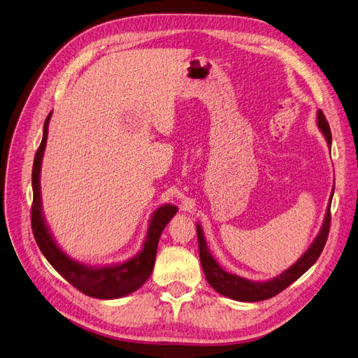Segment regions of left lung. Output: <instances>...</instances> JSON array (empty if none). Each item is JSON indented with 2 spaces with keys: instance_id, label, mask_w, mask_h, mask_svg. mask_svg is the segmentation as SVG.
<instances>
[{
  "instance_id": "1",
  "label": "left lung",
  "mask_w": 358,
  "mask_h": 358,
  "mask_svg": "<svg viewBox=\"0 0 358 358\" xmlns=\"http://www.w3.org/2000/svg\"><path fill=\"white\" fill-rule=\"evenodd\" d=\"M317 124L330 147L331 144L330 126L321 110H318L317 113ZM333 192L334 189L331 190L324 222H322V226L313 244H310V247L303 252L301 259H299L294 264H292L290 268L285 269L282 273L275 276V278L269 281H251L247 278H242V276H238L235 273L226 272L210 252L208 245H206V241L203 238L202 227L199 226V223L196 224V232H198V241H199V257H201V264H202L206 281L210 282V285L217 293H220L229 299H234V301H239V302H260L281 293L284 288H287L296 280L301 278V276L310 266H313V264L318 260L322 248H324L327 236H329V230H330V205H331Z\"/></svg>"
}]
</instances>
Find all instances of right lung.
Listing matches in <instances>:
<instances>
[{
	"label": "right lung",
	"instance_id": "obj_1",
	"mask_svg": "<svg viewBox=\"0 0 358 358\" xmlns=\"http://www.w3.org/2000/svg\"><path fill=\"white\" fill-rule=\"evenodd\" d=\"M50 117L52 113L44 122L43 140L36 153L32 166L34 202L31 210V224L34 238H36L43 256L48 259L52 266L83 294L96 299H119L128 296L138 290L148 280V276L152 275L160 234L171 222V218L177 214L178 208L172 203L159 206L153 213L152 218H150L147 236L144 239L141 251L123 263L106 264V266H87V264L78 263L70 256H66V252L59 248L50 234L48 223L44 220L41 205L40 172L45 141H48Z\"/></svg>",
	"mask_w": 358,
	"mask_h": 358
}]
</instances>
